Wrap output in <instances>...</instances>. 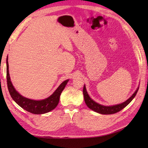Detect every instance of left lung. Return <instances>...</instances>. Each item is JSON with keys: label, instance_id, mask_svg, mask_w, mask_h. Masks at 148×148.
Here are the masks:
<instances>
[{"label": "left lung", "instance_id": "8db88e82", "mask_svg": "<svg viewBox=\"0 0 148 148\" xmlns=\"http://www.w3.org/2000/svg\"><path fill=\"white\" fill-rule=\"evenodd\" d=\"M138 90H139V87H138V88L137 89L136 92H134L133 95H132L128 100H127L126 101L121 103H119V104L112 106H104L100 105L99 103H97L96 102L94 101V100H93L90 98L88 94L85 85H84L83 92L84 102H85L86 106L88 107L90 109L93 110V111H94L95 112L100 113V114H114V113L120 111L121 110L125 108L128 104H129V103L134 99V97H136Z\"/></svg>", "mask_w": 148, "mask_h": 148}]
</instances>
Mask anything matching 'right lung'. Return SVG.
<instances>
[{
    "mask_svg": "<svg viewBox=\"0 0 148 148\" xmlns=\"http://www.w3.org/2000/svg\"><path fill=\"white\" fill-rule=\"evenodd\" d=\"M6 64H7V76L6 77H7L9 92L10 93L12 99L21 108L26 110L28 112L33 113V114H41L52 111L57 106L59 102L60 96L62 91L65 88L66 84L68 83L69 79L64 81L55 90V92L48 98L41 100L29 99L21 95L12 86L9 73L8 57H7V59H6Z\"/></svg>",
    "mask_w": 148,
    "mask_h": 148,
    "instance_id": "obj_1",
    "label": "right lung"
}]
</instances>
